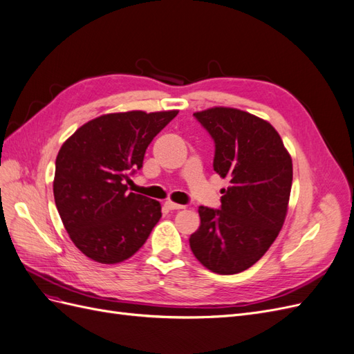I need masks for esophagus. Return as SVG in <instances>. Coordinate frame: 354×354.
Masks as SVG:
<instances>
[{
  "label": "esophagus",
  "mask_w": 354,
  "mask_h": 354,
  "mask_svg": "<svg viewBox=\"0 0 354 354\" xmlns=\"http://www.w3.org/2000/svg\"><path fill=\"white\" fill-rule=\"evenodd\" d=\"M165 207H167L168 209H183V208H185V205H180V203H176V202H173V201H167V202H165Z\"/></svg>",
  "instance_id": "esophagus-1"
}]
</instances>
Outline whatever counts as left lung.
Listing matches in <instances>:
<instances>
[{
  "mask_svg": "<svg viewBox=\"0 0 354 354\" xmlns=\"http://www.w3.org/2000/svg\"><path fill=\"white\" fill-rule=\"evenodd\" d=\"M216 143L214 171L229 178L221 208L199 207L192 252L208 270L236 274L259 261L279 234L292 186V159L270 122L233 108L194 113Z\"/></svg>",
  "mask_w": 354,
  "mask_h": 354,
  "instance_id": "left-lung-1",
  "label": "left lung"
}]
</instances>
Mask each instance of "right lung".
<instances>
[{
  "instance_id": "1",
  "label": "right lung",
  "mask_w": 354,
  "mask_h": 354,
  "mask_svg": "<svg viewBox=\"0 0 354 354\" xmlns=\"http://www.w3.org/2000/svg\"><path fill=\"white\" fill-rule=\"evenodd\" d=\"M178 111L106 113L80 127L62 145L53 181L60 218L88 259L116 264L130 259L159 221L160 203L128 192L147 146Z\"/></svg>"
}]
</instances>
